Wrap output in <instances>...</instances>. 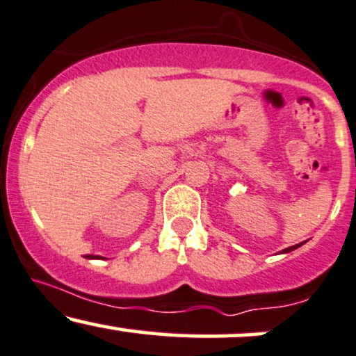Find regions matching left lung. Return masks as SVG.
<instances>
[{
    "mask_svg": "<svg viewBox=\"0 0 356 356\" xmlns=\"http://www.w3.org/2000/svg\"><path fill=\"white\" fill-rule=\"evenodd\" d=\"M300 245H303V242L302 243H297V245H293V247H289V248H285V250H282V252H292V250H295V248H298Z\"/></svg>",
    "mask_w": 356,
    "mask_h": 356,
    "instance_id": "8db88e82",
    "label": "left lung"
}]
</instances>
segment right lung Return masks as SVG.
<instances>
[{
	"instance_id": "1",
	"label": "right lung",
	"mask_w": 356,
	"mask_h": 356,
	"mask_svg": "<svg viewBox=\"0 0 356 356\" xmlns=\"http://www.w3.org/2000/svg\"><path fill=\"white\" fill-rule=\"evenodd\" d=\"M88 259H94V257L92 255H88ZM96 259H99V257H96Z\"/></svg>"
}]
</instances>
